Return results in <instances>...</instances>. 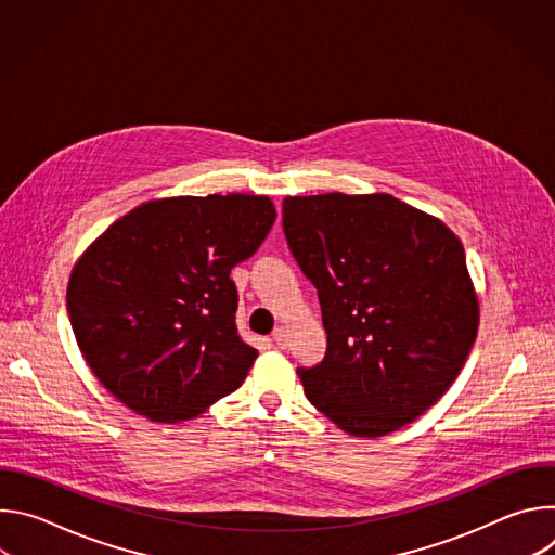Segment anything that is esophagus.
<instances>
[{
	"label": "esophagus",
	"mask_w": 555,
	"mask_h": 555,
	"mask_svg": "<svg viewBox=\"0 0 555 555\" xmlns=\"http://www.w3.org/2000/svg\"><path fill=\"white\" fill-rule=\"evenodd\" d=\"M274 343H276L281 349H285V347L289 345V332H287L285 327H279V330L274 332Z\"/></svg>",
	"instance_id": "esophagus-1"
}]
</instances>
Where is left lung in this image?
Instances as JSON below:
<instances>
[{
  "label": "left lung",
  "instance_id": "8db88e82",
  "mask_svg": "<svg viewBox=\"0 0 555 555\" xmlns=\"http://www.w3.org/2000/svg\"><path fill=\"white\" fill-rule=\"evenodd\" d=\"M283 230L327 332L325 358L296 369L307 400L356 437L417 420L452 386L479 327L454 232L386 193L285 197Z\"/></svg>",
  "mask_w": 555,
  "mask_h": 555
}]
</instances>
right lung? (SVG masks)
<instances>
[{
    "label": "right lung",
    "instance_id": "right-lung-1",
    "mask_svg": "<svg viewBox=\"0 0 555 555\" xmlns=\"http://www.w3.org/2000/svg\"><path fill=\"white\" fill-rule=\"evenodd\" d=\"M276 219L266 195L146 202L86 250L67 285L69 323L92 373L153 422H184L240 388L259 351L236 334L230 270Z\"/></svg>",
    "mask_w": 555,
    "mask_h": 555
}]
</instances>
